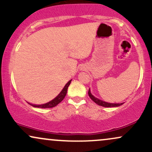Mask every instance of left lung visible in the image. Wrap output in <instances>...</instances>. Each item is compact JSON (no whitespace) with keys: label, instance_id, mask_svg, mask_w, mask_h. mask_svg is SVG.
Listing matches in <instances>:
<instances>
[{"label":"left lung","instance_id":"obj_1","mask_svg":"<svg viewBox=\"0 0 152 152\" xmlns=\"http://www.w3.org/2000/svg\"><path fill=\"white\" fill-rule=\"evenodd\" d=\"M88 96H89V97L91 99L92 101H94V102H95L96 104H98V105L104 106V107H116V106H119L123 104V103H121V104H111V103H107L105 102H103V101H102V100H99V99L95 98V97H94V96L91 94L90 88L88 89Z\"/></svg>","mask_w":152,"mask_h":152}]
</instances>
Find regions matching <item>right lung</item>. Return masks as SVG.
<instances>
[{
  "mask_svg": "<svg viewBox=\"0 0 152 152\" xmlns=\"http://www.w3.org/2000/svg\"><path fill=\"white\" fill-rule=\"evenodd\" d=\"M71 81V80H70V81L68 82V83L65 85V86L64 87V88H63L61 91V93L59 94L56 97L55 99H53V100H52V101H50V102L46 103V104H41V105H35V104H29V103H28V104H31V106H34V107L42 108V109L54 107V106L58 105L59 103L61 102L63 99L65 98V96H66V93H67L68 87H69V85H70Z\"/></svg>",
  "mask_w": 152,
  "mask_h": 152,
  "instance_id": "obj_1",
  "label": "right lung"
}]
</instances>
